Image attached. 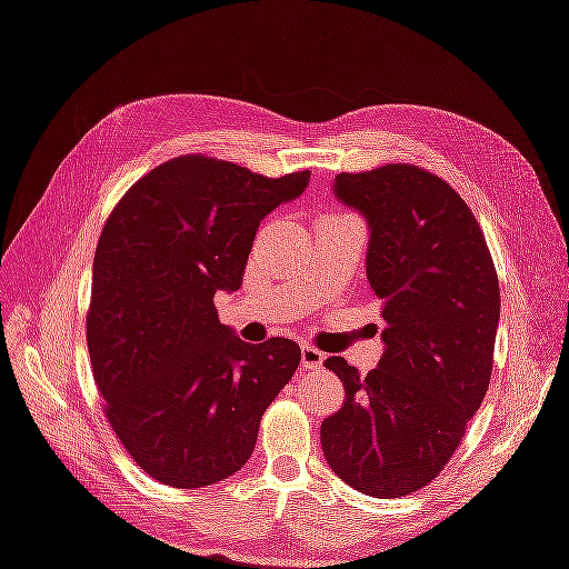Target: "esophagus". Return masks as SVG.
I'll list each match as a JSON object with an SVG mask.
<instances>
[{"mask_svg":"<svg viewBox=\"0 0 569 569\" xmlns=\"http://www.w3.org/2000/svg\"><path fill=\"white\" fill-rule=\"evenodd\" d=\"M301 365L306 369H319L323 365V351H319L317 347L303 345L301 347Z\"/></svg>","mask_w":569,"mask_h":569,"instance_id":"34e87169","label":"esophagus"}]
</instances>
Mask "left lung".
Listing matches in <instances>:
<instances>
[{
  "label": "left lung",
  "mask_w": 569,
  "mask_h": 569,
  "mask_svg": "<svg viewBox=\"0 0 569 569\" xmlns=\"http://www.w3.org/2000/svg\"><path fill=\"white\" fill-rule=\"evenodd\" d=\"M333 192L369 222L367 281L382 303L385 351L365 377L345 357L323 362L345 405L321 422V448L351 489L398 499L443 471L481 408L499 276L471 207L432 171H341Z\"/></svg>",
  "instance_id": "8db88e82"
}]
</instances>
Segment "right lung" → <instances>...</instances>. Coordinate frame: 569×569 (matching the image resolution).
I'll use <instances>...</instances> for the list:
<instances>
[{
  "instance_id": "right-lung-1",
  "label": "right lung",
  "mask_w": 569,
  "mask_h": 569,
  "mask_svg": "<svg viewBox=\"0 0 569 569\" xmlns=\"http://www.w3.org/2000/svg\"><path fill=\"white\" fill-rule=\"evenodd\" d=\"M309 171L263 177L204 154L131 184L98 238L86 317L106 418L151 479L200 489L238 473L260 418L301 362L296 341L246 345L218 319L238 291L258 224Z\"/></svg>"
}]
</instances>
